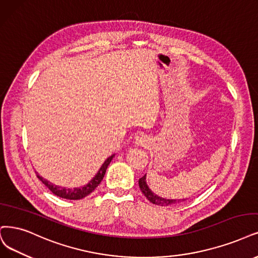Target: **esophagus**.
<instances>
[{"label": "esophagus", "instance_id": "obj_1", "mask_svg": "<svg viewBox=\"0 0 258 258\" xmlns=\"http://www.w3.org/2000/svg\"><path fill=\"white\" fill-rule=\"evenodd\" d=\"M135 144L137 146H142V147H148L150 144V138L147 135L141 134L135 138Z\"/></svg>", "mask_w": 258, "mask_h": 258}]
</instances>
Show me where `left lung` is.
<instances>
[{"instance_id": "8db88e82", "label": "left lung", "mask_w": 258, "mask_h": 258, "mask_svg": "<svg viewBox=\"0 0 258 258\" xmlns=\"http://www.w3.org/2000/svg\"><path fill=\"white\" fill-rule=\"evenodd\" d=\"M139 183V187L141 192L145 195V197L149 200L151 203H153L155 205H159V206H169V205H173L176 203H179L184 201L183 200H171V199H164V198H160L157 195H155L154 192H152V190L149 188V186L147 185L146 182V175L142 176L141 178H139L138 180Z\"/></svg>"}]
</instances>
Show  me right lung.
I'll use <instances>...</instances> for the list:
<instances>
[{
	"label": "right lung",
	"instance_id": "obj_1",
	"mask_svg": "<svg viewBox=\"0 0 258 258\" xmlns=\"http://www.w3.org/2000/svg\"><path fill=\"white\" fill-rule=\"evenodd\" d=\"M113 156H114V154H112L111 156H109L106 160L104 161V164L102 165V167L98 171V173L95 174V176L90 180V182L88 184H86L84 187L73 188V189L72 188L59 187V186H56V185L52 184L51 182H49V180L44 179L40 175L37 174V177L39 178L41 182L47 188H49L55 196L62 198V199H67V200H81L85 197H87L88 195H90L93 191V190L100 185V183L102 182V179L105 175V172H106V169H107L108 165L110 164V161L113 158Z\"/></svg>",
	"mask_w": 258,
	"mask_h": 258
}]
</instances>
